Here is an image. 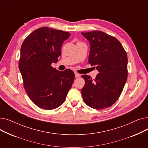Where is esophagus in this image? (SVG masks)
<instances>
[{"label":"esophagus","mask_w":148,"mask_h":148,"mask_svg":"<svg viewBox=\"0 0 148 148\" xmlns=\"http://www.w3.org/2000/svg\"><path fill=\"white\" fill-rule=\"evenodd\" d=\"M80 76V74H79V73H75V77H79Z\"/></svg>","instance_id":"34e87169"}]
</instances>
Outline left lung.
Here are the masks:
<instances>
[{
	"mask_svg": "<svg viewBox=\"0 0 148 148\" xmlns=\"http://www.w3.org/2000/svg\"><path fill=\"white\" fill-rule=\"evenodd\" d=\"M81 34L90 44L88 62L99 72L94 80L82 75L83 100L95 109L109 107L119 98L127 80V53L117 39L102 31Z\"/></svg>",
	"mask_w": 148,
	"mask_h": 148,
	"instance_id": "obj_1",
	"label": "left lung"
}]
</instances>
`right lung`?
<instances>
[{"label":"right lung","mask_w":148,"mask_h":148,"mask_svg":"<svg viewBox=\"0 0 148 148\" xmlns=\"http://www.w3.org/2000/svg\"><path fill=\"white\" fill-rule=\"evenodd\" d=\"M70 34L42 27L36 29L23 41L19 69L25 89L38 107L56 108L65 101L74 80L71 69L59 71L51 65L58 61L60 49Z\"/></svg>","instance_id":"1"}]
</instances>
